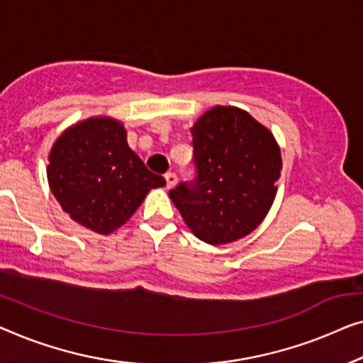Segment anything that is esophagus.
<instances>
[{
	"mask_svg": "<svg viewBox=\"0 0 363 363\" xmlns=\"http://www.w3.org/2000/svg\"><path fill=\"white\" fill-rule=\"evenodd\" d=\"M164 177H166V186H167V189H171V187L176 186L177 177H176L174 172H167V174H166Z\"/></svg>",
	"mask_w": 363,
	"mask_h": 363,
	"instance_id": "obj_1",
	"label": "esophagus"
}]
</instances>
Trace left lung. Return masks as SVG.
<instances>
[{
  "label": "left lung",
  "instance_id": "1",
  "mask_svg": "<svg viewBox=\"0 0 363 363\" xmlns=\"http://www.w3.org/2000/svg\"><path fill=\"white\" fill-rule=\"evenodd\" d=\"M197 179L169 197L199 240L223 245L252 233L278 192L281 151L273 133L237 106L217 105L191 128Z\"/></svg>",
  "mask_w": 363,
  "mask_h": 363
}]
</instances>
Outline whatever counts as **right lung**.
I'll list each match as a JSON object with an SVG mask.
<instances>
[{
    "label": "right lung",
    "instance_id": "right-lung-1",
    "mask_svg": "<svg viewBox=\"0 0 363 363\" xmlns=\"http://www.w3.org/2000/svg\"><path fill=\"white\" fill-rule=\"evenodd\" d=\"M48 181L62 211L100 235L128 222L147 192L166 184L128 146L123 123L110 116L62 131L50 147Z\"/></svg>",
    "mask_w": 363,
    "mask_h": 363
}]
</instances>
